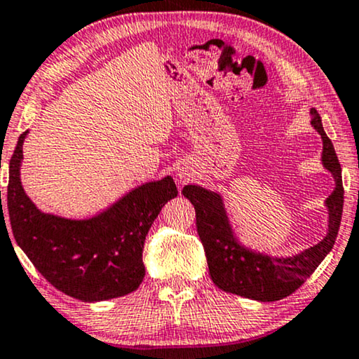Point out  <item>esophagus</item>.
<instances>
[{
  "label": "esophagus",
  "instance_id": "34e87169",
  "mask_svg": "<svg viewBox=\"0 0 359 359\" xmlns=\"http://www.w3.org/2000/svg\"><path fill=\"white\" fill-rule=\"evenodd\" d=\"M179 177H180V179H185V177H184V174H179Z\"/></svg>",
  "mask_w": 359,
  "mask_h": 359
}]
</instances>
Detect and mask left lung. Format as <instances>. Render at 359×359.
<instances>
[{
	"mask_svg": "<svg viewBox=\"0 0 359 359\" xmlns=\"http://www.w3.org/2000/svg\"><path fill=\"white\" fill-rule=\"evenodd\" d=\"M311 124L323 139V164L337 180L333 194L326 198L330 208L328 235L315 247L292 258H271L245 250L235 242L219 194L197 185H185L182 190L195 208L197 232L207 255L208 273L224 292L258 302L281 300L300 288L333 248L343 213L341 165L315 109H311Z\"/></svg>",
	"mask_w": 359,
	"mask_h": 359,
	"instance_id": "obj_1",
	"label": "left lung"
}]
</instances>
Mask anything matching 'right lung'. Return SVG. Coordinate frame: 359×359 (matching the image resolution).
Wrapping results in <instances>:
<instances>
[{
  "label": "right lung",
  "mask_w": 359,
  "mask_h": 359,
  "mask_svg": "<svg viewBox=\"0 0 359 359\" xmlns=\"http://www.w3.org/2000/svg\"><path fill=\"white\" fill-rule=\"evenodd\" d=\"M26 134L20 135L10 161L3 229L10 222L13 237L36 270L76 300L101 302L133 293L146 275L142 250L149 229L161 208L177 197L172 177L140 185L94 219H61L39 212L21 187Z\"/></svg>",
  "instance_id": "add662e5"
}]
</instances>
